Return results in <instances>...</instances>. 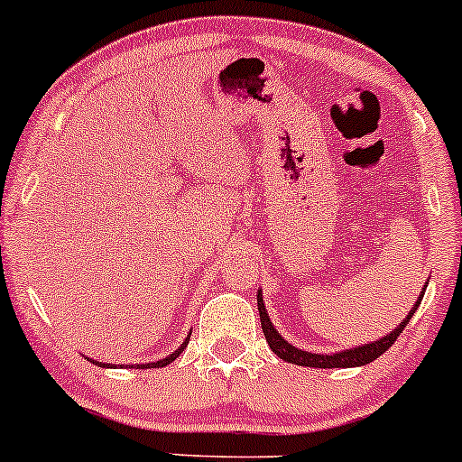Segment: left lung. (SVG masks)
I'll list each match as a JSON object with an SVG mask.
<instances>
[{"mask_svg":"<svg viewBox=\"0 0 462 462\" xmlns=\"http://www.w3.org/2000/svg\"><path fill=\"white\" fill-rule=\"evenodd\" d=\"M428 286H423L421 294L417 297V303L412 305L411 312L406 314V319L397 325L391 334L382 336V338L373 340V343L360 345V346H351V349H343L336 351V354H312V351H303L299 346L290 345L282 334H279L277 328L273 325V320L268 319L266 305H263V297L262 290H257V310H259V320H262V329L263 336H266V343L271 349L277 354L282 360L290 362V365H299V366H312V369H351V366H365L369 362L377 360L384 351H388L393 346V343L397 340V336L402 334L403 328L411 323L412 314L417 312L419 303H421L423 292H426Z\"/></svg>","mask_w":462,"mask_h":462,"instance_id":"8db88e82","label":"left lung"}]
</instances>
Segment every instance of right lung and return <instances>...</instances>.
I'll list each match as a JSON object with an SVG mask.
<instances>
[{
    "label": "right lung",
    "mask_w": 462,
    "mask_h": 462,
    "mask_svg": "<svg viewBox=\"0 0 462 462\" xmlns=\"http://www.w3.org/2000/svg\"><path fill=\"white\" fill-rule=\"evenodd\" d=\"M189 336L191 334H188V338L183 340V345L179 346V349L176 351H172V354L170 356H165L163 360H157V362H146V365H134L139 369V366H142V369H162V366H165V365H170V362H174L176 357H179L180 354H183V349L185 346H188V343H189ZM93 365H97V366H105V369H117V366H122V365H113V362H97V360H91ZM133 365H126V369H134Z\"/></svg>",
    "instance_id": "1"
}]
</instances>
